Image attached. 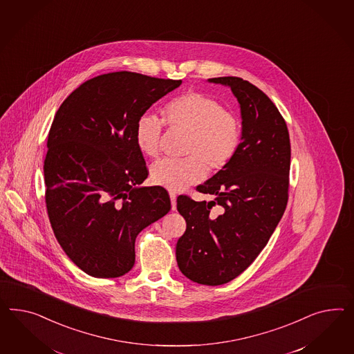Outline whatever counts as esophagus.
<instances>
[{"label":"esophagus","instance_id":"obj_1","mask_svg":"<svg viewBox=\"0 0 354 354\" xmlns=\"http://www.w3.org/2000/svg\"><path fill=\"white\" fill-rule=\"evenodd\" d=\"M170 200H171L172 210H176V194L174 192H170Z\"/></svg>","mask_w":354,"mask_h":354}]
</instances>
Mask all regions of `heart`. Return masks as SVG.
<instances>
[{
	"label": "heart",
	"mask_w": 354,
	"mask_h": 354,
	"mask_svg": "<svg viewBox=\"0 0 354 354\" xmlns=\"http://www.w3.org/2000/svg\"><path fill=\"white\" fill-rule=\"evenodd\" d=\"M162 120L172 130L187 133L184 158H163L151 167L156 185L182 191L200 182L209 171L228 166L239 153L242 129L239 118L224 109L215 97L200 91H188L163 106ZM162 122L152 115H140L135 124L134 139L139 151L156 157L160 152Z\"/></svg>",
	"instance_id": "1"
}]
</instances>
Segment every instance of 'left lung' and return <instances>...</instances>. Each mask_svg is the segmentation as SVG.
Instances as JSON below:
<instances>
[{
  "label": "left lung",
  "mask_w": 354,
  "mask_h": 354,
  "mask_svg": "<svg viewBox=\"0 0 354 354\" xmlns=\"http://www.w3.org/2000/svg\"><path fill=\"white\" fill-rule=\"evenodd\" d=\"M230 86L239 100L242 143L232 162L197 191L210 202L178 197L187 230L176 243V261L193 282L219 286L258 258L288 200L291 145L286 122L260 88L239 77L209 78Z\"/></svg>",
  "instance_id": "obj_1"
}]
</instances>
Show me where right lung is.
<instances>
[{
    "mask_svg": "<svg viewBox=\"0 0 354 354\" xmlns=\"http://www.w3.org/2000/svg\"><path fill=\"white\" fill-rule=\"evenodd\" d=\"M135 72L94 77L68 96L48 131L44 162L48 219L68 258L88 276L115 278L135 263V239L171 209L148 170L135 124L180 86Z\"/></svg>",
    "mask_w": 354,
    "mask_h": 354,
    "instance_id": "obj_1",
    "label": "right lung"
}]
</instances>
